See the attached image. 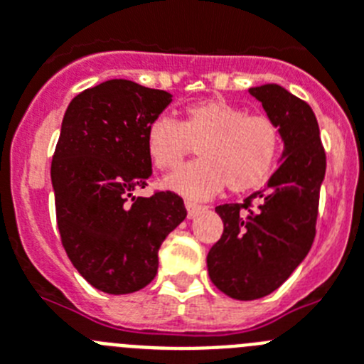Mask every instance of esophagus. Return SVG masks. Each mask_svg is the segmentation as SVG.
I'll return each instance as SVG.
<instances>
[{
  "label": "esophagus",
  "mask_w": 364,
  "mask_h": 364,
  "mask_svg": "<svg viewBox=\"0 0 364 364\" xmlns=\"http://www.w3.org/2000/svg\"><path fill=\"white\" fill-rule=\"evenodd\" d=\"M185 208H186V214H188V219L196 218V215L201 214V212L205 210V206L198 205V203L194 201H185Z\"/></svg>",
  "instance_id": "obj_1"
}]
</instances>
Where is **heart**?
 Listing matches in <instances>:
<instances>
[{
  "instance_id": "1",
  "label": "heart",
  "mask_w": 364,
  "mask_h": 364,
  "mask_svg": "<svg viewBox=\"0 0 364 364\" xmlns=\"http://www.w3.org/2000/svg\"><path fill=\"white\" fill-rule=\"evenodd\" d=\"M194 145L203 161L174 170L163 186L201 201L218 196L227 185L234 192L263 185L279 158L281 134L270 117L248 116L221 97L190 105L183 123L159 116L146 130V152L159 170L176 168Z\"/></svg>"
}]
</instances>
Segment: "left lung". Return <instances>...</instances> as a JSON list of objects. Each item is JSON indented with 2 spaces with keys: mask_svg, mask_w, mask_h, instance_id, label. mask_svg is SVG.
<instances>
[{
  "mask_svg": "<svg viewBox=\"0 0 364 364\" xmlns=\"http://www.w3.org/2000/svg\"><path fill=\"white\" fill-rule=\"evenodd\" d=\"M277 125L279 168L243 203L215 206L223 235L206 255L212 283L239 301L268 296L306 257L316 237L317 205L326 156L309 103L281 85L248 88Z\"/></svg>",
  "mask_w": 364,
  "mask_h": 364,
  "instance_id": "left-lung-1",
  "label": "left lung"
}]
</instances>
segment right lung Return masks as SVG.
Here are the masks:
<instances>
[{"instance_id": "1", "label": "right lung", "mask_w": 364, "mask_h": 364, "mask_svg": "<svg viewBox=\"0 0 364 364\" xmlns=\"http://www.w3.org/2000/svg\"><path fill=\"white\" fill-rule=\"evenodd\" d=\"M172 94L129 80L87 88L68 105L50 178L68 259L101 292L132 294L158 274V252L186 218L174 192L136 198L152 176L146 130Z\"/></svg>"}]
</instances>
